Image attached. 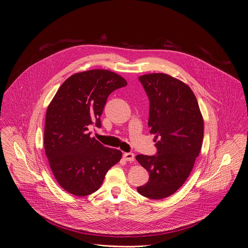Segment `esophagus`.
Segmentation results:
<instances>
[{
    "label": "esophagus",
    "mask_w": 248,
    "mask_h": 248,
    "mask_svg": "<svg viewBox=\"0 0 248 248\" xmlns=\"http://www.w3.org/2000/svg\"><path fill=\"white\" fill-rule=\"evenodd\" d=\"M124 158L126 161L133 162V161H134V154H133V153H124Z\"/></svg>",
    "instance_id": "esophagus-1"
}]
</instances>
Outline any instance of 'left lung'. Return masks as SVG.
<instances>
[{"mask_svg": "<svg viewBox=\"0 0 248 248\" xmlns=\"http://www.w3.org/2000/svg\"><path fill=\"white\" fill-rule=\"evenodd\" d=\"M149 98L150 133L159 139L153 156L137 155L149 172V181L137 191L150 199H163L187 180L202 145L204 122L196 97L188 85L166 74L139 77Z\"/></svg>", "mask_w": 248, "mask_h": 248, "instance_id": "left-lung-1", "label": "left lung"}]
</instances>
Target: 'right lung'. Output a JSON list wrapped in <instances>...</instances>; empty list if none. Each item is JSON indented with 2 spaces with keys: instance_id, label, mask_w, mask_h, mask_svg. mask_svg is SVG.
<instances>
[{
  "instance_id": "1",
  "label": "right lung",
  "mask_w": 248,
  "mask_h": 248,
  "mask_svg": "<svg viewBox=\"0 0 248 248\" xmlns=\"http://www.w3.org/2000/svg\"><path fill=\"white\" fill-rule=\"evenodd\" d=\"M126 84L124 78L107 69L78 73L61 85L48 106L45 153L55 179L68 193L86 196L95 192L121 160L122 152L90 137L88 126L101 127L107 98Z\"/></svg>"
}]
</instances>
